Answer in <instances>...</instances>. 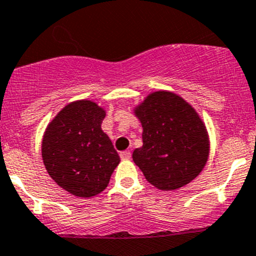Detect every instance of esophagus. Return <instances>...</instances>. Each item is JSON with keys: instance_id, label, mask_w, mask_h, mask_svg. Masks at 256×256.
<instances>
[{"instance_id": "34e87169", "label": "esophagus", "mask_w": 256, "mask_h": 256, "mask_svg": "<svg viewBox=\"0 0 256 256\" xmlns=\"http://www.w3.org/2000/svg\"><path fill=\"white\" fill-rule=\"evenodd\" d=\"M120 158L124 160V161H125V160H130L131 158V152L130 151L120 152Z\"/></svg>"}]
</instances>
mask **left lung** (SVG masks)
<instances>
[{
    "instance_id": "left-lung-1",
    "label": "left lung",
    "mask_w": 256,
    "mask_h": 256,
    "mask_svg": "<svg viewBox=\"0 0 256 256\" xmlns=\"http://www.w3.org/2000/svg\"><path fill=\"white\" fill-rule=\"evenodd\" d=\"M142 125L144 144L132 160L144 178L161 190L192 182L208 161L209 135L194 108L168 90L151 92L134 108Z\"/></svg>"
}]
</instances>
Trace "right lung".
Masks as SVG:
<instances>
[{
    "label": "right lung",
    "instance_id": "add662e5",
    "mask_svg": "<svg viewBox=\"0 0 256 256\" xmlns=\"http://www.w3.org/2000/svg\"><path fill=\"white\" fill-rule=\"evenodd\" d=\"M104 108L88 99L69 102L48 124L42 158L48 174L66 192L92 198L109 184L120 157L102 130Z\"/></svg>",
    "mask_w": 256,
    "mask_h": 256
}]
</instances>
